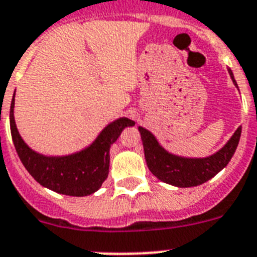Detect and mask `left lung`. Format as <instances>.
I'll return each mask as SVG.
<instances>
[{
	"mask_svg": "<svg viewBox=\"0 0 257 257\" xmlns=\"http://www.w3.org/2000/svg\"><path fill=\"white\" fill-rule=\"evenodd\" d=\"M229 74L236 85L233 71ZM238 87V85H236ZM139 133L144 147L147 166L160 181L175 187H194L213 178L229 164L238 147L242 127H238L234 135L218 152L204 159H187L169 153L159 144L152 133L139 126Z\"/></svg>",
	"mask_w": 257,
	"mask_h": 257,
	"instance_id": "8db88e82",
	"label": "left lung"
}]
</instances>
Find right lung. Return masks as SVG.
<instances>
[{
    "label": "right lung",
    "mask_w": 257,
    "mask_h": 257,
    "mask_svg": "<svg viewBox=\"0 0 257 257\" xmlns=\"http://www.w3.org/2000/svg\"><path fill=\"white\" fill-rule=\"evenodd\" d=\"M14 96L10 106L12 138L22 164L35 181L52 191L69 196H87L97 191L109 174L111 144L124 127L134 126L135 122L118 118L107 124L85 150L69 156H44L31 150L19 135L14 119Z\"/></svg>",
    "instance_id": "1"
}]
</instances>
